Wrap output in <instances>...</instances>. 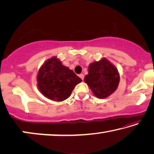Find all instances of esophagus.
I'll return each instance as SVG.
<instances>
[{"label":"esophagus","instance_id":"34e87169","mask_svg":"<svg viewBox=\"0 0 154 154\" xmlns=\"http://www.w3.org/2000/svg\"><path fill=\"white\" fill-rule=\"evenodd\" d=\"M79 76H80V78H81V79L82 80V81H83V79H84V75L82 73V74H80V75H79Z\"/></svg>","mask_w":154,"mask_h":154}]
</instances>
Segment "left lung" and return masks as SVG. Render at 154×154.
Segmentation results:
<instances>
[{
    "instance_id": "1",
    "label": "left lung",
    "mask_w": 154,
    "mask_h": 154,
    "mask_svg": "<svg viewBox=\"0 0 154 154\" xmlns=\"http://www.w3.org/2000/svg\"><path fill=\"white\" fill-rule=\"evenodd\" d=\"M119 79L117 69L103 57L89 65L88 74L85 75L84 81L96 97L105 99L117 90Z\"/></svg>"
}]
</instances>
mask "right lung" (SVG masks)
<instances>
[{"instance_id": "obj_1", "label": "right lung", "mask_w": 154, "mask_h": 154, "mask_svg": "<svg viewBox=\"0 0 154 154\" xmlns=\"http://www.w3.org/2000/svg\"><path fill=\"white\" fill-rule=\"evenodd\" d=\"M37 81L38 89L44 97L55 101H62L70 97L73 88L82 80L54 56L40 67Z\"/></svg>"}]
</instances>
